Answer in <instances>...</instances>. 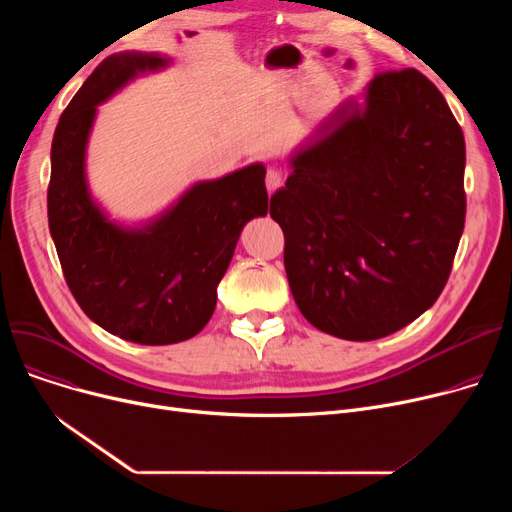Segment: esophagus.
Instances as JSON below:
<instances>
[{
	"mask_svg": "<svg viewBox=\"0 0 512 512\" xmlns=\"http://www.w3.org/2000/svg\"><path fill=\"white\" fill-rule=\"evenodd\" d=\"M282 182H284V178H282V172H280V170L270 168V170L265 172V186H267V191H270V193L278 191V188L282 186Z\"/></svg>",
	"mask_w": 512,
	"mask_h": 512,
	"instance_id": "obj_1",
	"label": "esophagus"
}]
</instances>
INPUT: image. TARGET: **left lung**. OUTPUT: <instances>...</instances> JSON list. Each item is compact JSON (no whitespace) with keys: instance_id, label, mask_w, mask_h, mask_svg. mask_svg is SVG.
Here are the masks:
<instances>
[{"instance_id":"1","label":"left lung","mask_w":512,"mask_h":512,"mask_svg":"<svg viewBox=\"0 0 512 512\" xmlns=\"http://www.w3.org/2000/svg\"><path fill=\"white\" fill-rule=\"evenodd\" d=\"M270 215L292 297L317 330L378 340L444 290L465 228V137L432 80L380 72L290 161Z\"/></svg>"}]
</instances>
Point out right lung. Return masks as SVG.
Instances as JSON below:
<instances>
[{"mask_svg":"<svg viewBox=\"0 0 512 512\" xmlns=\"http://www.w3.org/2000/svg\"><path fill=\"white\" fill-rule=\"evenodd\" d=\"M166 64L157 53L124 51L93 70L56 126L47 186L49 232L72 297L103 330L153 346L188 340L205 328L240 230L267 213L261 164L195 184L139 230L107 222L91 201L85 149L95 105L137 72Z\"/></svg>","mask_w":512,"mask_h":512,"instance_id":"obj_1","label":"right lung"}]
</instances>
